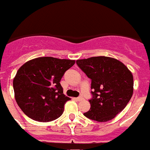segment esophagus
<instances>
[{"label":"esophagus","mask_w":150,"mask_h":150,"mask_svg":"<svg viewBox=\"0 0 150 150\" xmlns=\"http://www.w3.org/2000/svg\"><path fill=\"white\" fill-rule=\"evenodd\" d=\"M83 98H82V97H79V98H75V100H78V101H80V100H83Z\"/></svg>","instance_id":"1"}]
</instances>
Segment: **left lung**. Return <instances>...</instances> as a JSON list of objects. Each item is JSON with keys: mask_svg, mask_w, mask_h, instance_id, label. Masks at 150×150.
I'll return each mask as SVG.
<instances>
[{"mask_svg": "<svg viewBox=\"0 0 150 150\" xmlns=\"http://www.w3.org/2000/svg\"><path fill=\"white\" fill-rule=\"evenodd\" d=\"M76 64L91 79L90 108L84 116L98 122L112 120L132 97L131 72L123 63L111 57H90L76 60Z\"/></svg>", "mask_w": 150, "mask_h": 150, "instance_id": "1", "label": "left lung"}]
</instances>
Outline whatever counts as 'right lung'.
I'll return each instance as SVG.
<instances>
[{"label":"right lung","mask_w":150,"mask_h":150,"mask_svg":"<svg viewBox=\"0 0 150 150\" xmlns=\"http://www.w3.org/2000/svg\"><path fill=\"white\" fill-rule=\"evenodd\" d=\"M75 60L45 57L19 67L13 80L15 98L29 118L50 122L59 118L70 98L64 94L60 80Z\"/></svg>","instance_id":"add662e5"}]
</instances>
